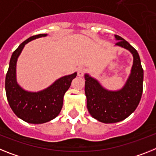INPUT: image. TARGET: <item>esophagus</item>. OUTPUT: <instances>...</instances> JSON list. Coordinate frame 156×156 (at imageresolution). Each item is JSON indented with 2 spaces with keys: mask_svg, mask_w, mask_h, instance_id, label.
<instances>
[{
  "mask_svg": "<svg viewBox=\"0 0 156 156\" xmlns=\"http://www.w3.org/2000/svg\"><path fill=\"white\" fill-rule=\"evenodd\" d=\"M85 72H86V69L85 68L79 67L78 69V77H82Z\"/></svg>",
  "mask_w": 156,
  "mask_h": 156,
  "instance_id": "esophagus-1",
  "label": "esophagus"
}]
</instances>
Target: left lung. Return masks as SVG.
Listing matches in <instances>:
<instances>
[{
	"label": "left lung",
	"instance_id": "8db88e82",
	"mask_svg": "<svg viewBox=\"0 0 156 156\" xmlns=\"http://www.w3.org/2000/svg\"><path fill=\"white\" fill-rule=\"evenodd\" d=\"M115 45L125 48L133 56L131 73L125 86L118 90L104 88L97 79L85 74L86 105L94 119L105 124L120 122L130 116L138 106L143 93L144 70L138 52L122 37L115 35Z\"/></svg>",
	"mask_w": 156,
	"mask_h": 156
}]
</instances>
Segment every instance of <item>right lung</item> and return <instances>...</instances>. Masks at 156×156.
I'll return each instance as SVG.
<instances>
[{
    "instance_id": "obj_1",
    "label": "right lung",
    "mask_w": 156,
    "mask_h": 156,
    "mask_svg": "<svg viewBox=\"0 0 156 156\" xmlns=\"http://www.w3.org/2000/svg\"><path fill=\"white\" fill-rule=\"evenodd\" d=\"M48 34L31 36L12 53L5 78L8 101L16 116L29 124H44L53 120L61 112L65 93L70 88L77 72L61 77L48 88L38 92L23 90L16 81V62L24 46L31 40L45 37Z\"/></svg>"
}]
</instances>
